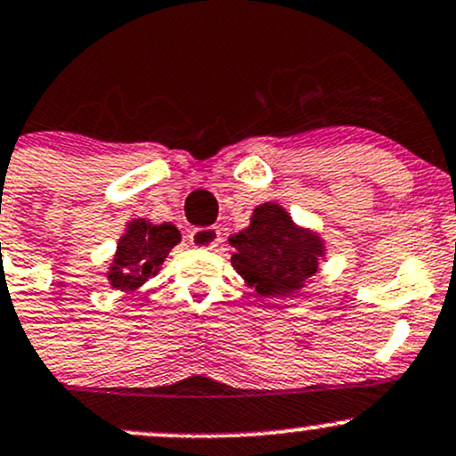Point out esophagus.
Returning a JSON list of instances; mask_svg holds the SVG:
<instances>
[{
	"label": "esophagus",
	"mask_w": 456,
	"mask_h": 456,
	"mask_svg": "<svg viewBox=\"0 0 456 456\" xmlns=\"http://www.w3.org/2000/svg\"><path fill=\"white\" fill-rule=\"evenodd\" d=\"M190 242L199 248H214L220 242V232L216 227H197L190 232Z\"/></svg>",
	"instance_id": "1"
}]
</instances>
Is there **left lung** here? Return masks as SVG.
<instances>
[{"label":"left lung","instance_id":"8db88e82","mask_svg":"<svg viewBox=\"0 0 456 456\" xmlns=\"http://www.w3.org/2000/svg\"><path fill=\"white\" fill-rule=\"evenodd\" d=\"M232 264L262 297H288L316 274L322 240L298 229L277 203L255 208L251 224L229 238Z\"/></svg>","mask_w":456,"mask_h":456}]
</instances>
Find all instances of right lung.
Returning a JSON list of instances; mask_svg holds the SVG:
<instances>
[{
  "instance_id": "add662e5",
  "label": "right lung",
  "mask_w": 456,
  "mask_h": 456,
  "mask_svg": "<svg viewBox=\"0 0 456 456\" xmlns=\"http://www.w3.org/2000/svg\"><path fill=\"white\" fill-rule=\"evenodd\" d=\"M179 240L182 236L171 223L149 224L147 220H134L118 242L108 273L110 285L114 289H136L158 273L164 257Z\"/></svg>"
}]
</instances>
